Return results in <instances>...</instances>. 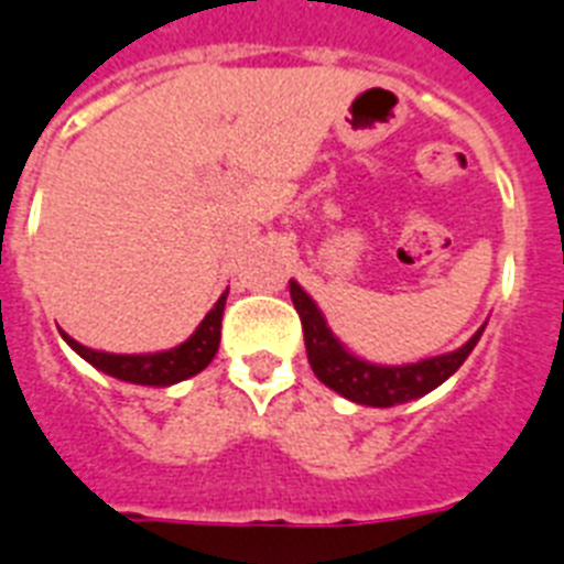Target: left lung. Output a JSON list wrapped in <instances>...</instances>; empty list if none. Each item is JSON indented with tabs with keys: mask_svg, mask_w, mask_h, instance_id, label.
I'll use <instances>...</instances> for the list:
<instances>
[{
	"mask_svg": "<svg viewBox=\"0 0 564 564\" xmlns=\"http://www.w3.org/2000/svg\"><path fill=\"white\" fill-rule=\"evenodd\" d=\"M291 300L302 319L307 362L314 368L316 379L322 384H328L330 391H336L339 397L368 408L405 405L411 399H420L431 393L433 388H440L445 379H451L462 368V362L468 359L479 336H482L485 325H488L485 322L482 328L476 330L462 348L451 350V354L431 356V359H420V362L408 365H377L362 359V356H356L354 350H348L336 339L319 305L293 279Z\"/></svg>",
	"mask_w": 564,
	"mask_h": 564,
	"instance_id": "obj_1",
	"label": "left lung"
}]
</instances>
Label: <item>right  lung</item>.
<instances>
[{
    "instance_id": "1",
    "label": "right lung",
    "mask_w": 564,
    "mask_h": 564,
    "mask_svg": "<svg viewBox=\"0 0 564 564\" xmlns=\"http://www.w3.org/2000/svg\"><path fill=\"white\" fill-rule=\"evenodd\" d=\"M225 300H228V291L216 300V305L199 322V328L187 336L182 345L156 350V354H108V350H94L88 345H82L74 336H67L65 330H59V334L85 362H90L108 377L131 384H144V388H171L182 379L196 377L214 362L216 350H219V336H223Z\"/></svg>"
}]
</instances>
